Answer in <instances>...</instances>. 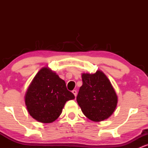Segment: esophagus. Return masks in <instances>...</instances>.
<instances>
[{"instance_id":"34e87169","label":"esophagus","mask_w":148,"mask_h":148,"mask_svg":"<svg viewBox=\"0 0 148 148\" xmlns=\"http://www.w3.org/2000/svg\"><path fill=\"white\" fill-rule=\"evenodd\" d=\"M72 93L74 95V96L76 97V95H77V91H76V90H72Z\"/></svg>"}]
</instances>
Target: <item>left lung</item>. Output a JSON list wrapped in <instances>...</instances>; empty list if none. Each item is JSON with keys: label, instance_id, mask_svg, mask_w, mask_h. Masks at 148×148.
I'll list each match as a JSON object with an SVG mask.
<instances>
[{"label": "left lung", "instance_id": "left-lung-1", "mask_svg": "<svg viewBox=\"0 0 148 148\" xmlns=\"http://www.w3.org/2000/svg\"><path fill=\"white\" fill-rule=\"evenodd\" d=\"M82 81L76 101L84 114L95 122L111 116L116 108L118 97L106 75L101 71L83 74Z\"/></svg>", "mask_w": 148, "mask_h": 148}]
</instances>
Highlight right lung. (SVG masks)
Returning a JSON list of instances; mask_svg holds the SVG:
<instances>
[{"mask_svg":"<svg viewBox=\"0 0 148 148\" xmlns=\"http://www.w3.org/2000/svg\"><path fill=\"white\" fill-rule=\"evenodd\" d=\"M75 98L66 87L64 81L47 67L39 71L25 96L28 113L43 123L55 121L60 116L64 103Z\"/></svg>","mask_w":148,"mask_h":148,"instance_id":"1","label":"right lung"}]
</instances>
